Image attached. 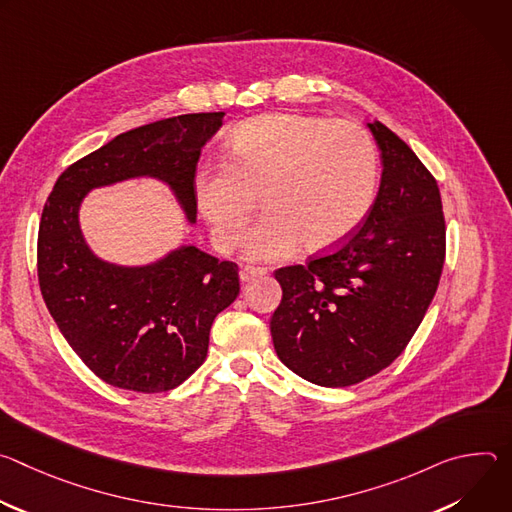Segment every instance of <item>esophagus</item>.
Segmentation results:
<instances>
[{"label": "esophagus", "instance_id": "esophagus-1", "mask_svg": "<svg viewBox=\"0 0 512 512\" xmlns=\"http://www.w3.org/2000/svg\"><path fill=\"white\" fill-rule=\"evenodd\" d=\"M265 273H267V269H263V267L245 265V267H241V271H239V279H241V281H249V279L261 277V275H265Z\"/></svg>", "mask_w": 512, "mask_h": 512}]
</instances>
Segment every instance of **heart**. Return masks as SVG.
<instances>
[{"label":"heart","mask_w":512,"mask_h":512,"mask_svg":"<svg viewBox=\"0 0 512 512\" xmlns=\"http://www.w3.org/2000/svg\"><path fill=\"white\" fill-rule=\"evenodd\" d=\"M379 154L354 121L271 113L241 123L227 139V162L194 172L196 206L214 245L245 239L261 194L265 216L249 233L245 257L281 261L306 243L320 251L344 243L375 204Z\"/></svg>","instance_id":"obj_1"}]
</instances>
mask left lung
Here are the masks:
<instances>
[{
  "label": "left lung",
  "instance_id": "1",
  "mask_svg": "<svg viewBox=\"0 0 512 512\" xmlns=\"http://www.w3.org/2000/svg\"><path fill=\"white\" fill-rule=\"evenodd\" d=\"M367 127L383 162L367 221L332 253L275 271L283 289L271 316L275 352L320 387H348L389 367L419 328L446 259L435 178L387 125Z\"/></svg>",
  "mask_w": 512,
  "mask_h": 512
}]
</instances>
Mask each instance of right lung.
Instances as JSON below:
<instances>
[{
	"instance_id": "obj_1",
	"label": "right lung",
	"mask_w": 512,
	"mask_h": 512,
	"mask_svg": "<svg viewBox=\"0 0 512 512\" xmlns=\"http://www.w3.org/2000/svg\"><path fill=\"white\" fill-rule=\"evenodd\" d=\"M225 113H188L117 135L68 166L48 196L38 231V281L58 330L105 383L162 393L204 362L210 326L239 296L233 261L180 245L145 265L101 259L81 229L95 188L154 178L196 223L192 180L206 141Z\"/></svg>"
}]
</instances>
